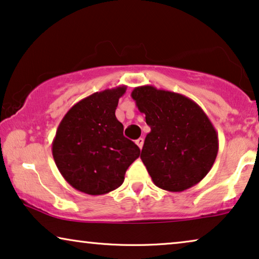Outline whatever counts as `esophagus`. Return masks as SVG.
<instances>
[{
    "mask_svg": "<svg viewBox=\"0 0 259 259\" xmlns=\"http://www.w3.org/2000/svg\"><path fill=\"white\" fill-rule=\"evenodd\" d=\"M143 143H144V140L142 137H140L138 140H136V144L138 145V147H140V149L143 148Z\"/></svg>",
    "mask_w": 259,
    "mask_h": 259,
    "instance_id": "obj_1",
    "label": "esophagus"
}]
</instances>
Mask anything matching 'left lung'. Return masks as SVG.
Listing matches in <instances>:
<instances>
[{"instance_id": "left-lung-1", "label": "left lung", "mask_w": 259, "mask_h": 259, "mask_svg": "<svg viewBox=\"0 0 259 259\" xmlns=\"http://www.w3.org/2000/svg\"><path fill=\"white\" fill-rule=\"evenodd\" d=\"M151 131L141 159L156 187L181 192L206 176L218 152V135L199 105L184 95L137 87L131 93Z\"/></svg>"}]
</instances>
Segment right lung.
Segmentation results:
<instances>
[{"label": "right lung", "instance_id": "add662e5", "mask_svg": "<svg viewBox=\"0 0 259 259\" xmlns=\"http://www.w3.org/2000/svg\"><path fill=\"white\" fill-rule=\"evenodd\" d=\"M125 85L83 98L69 109L53 141V157L64 180L84 194H108L124 182L140 148L123 136L116 118Z\"/></svg>", "mask_w": 259, "mask_h": 259}]
</instances>
